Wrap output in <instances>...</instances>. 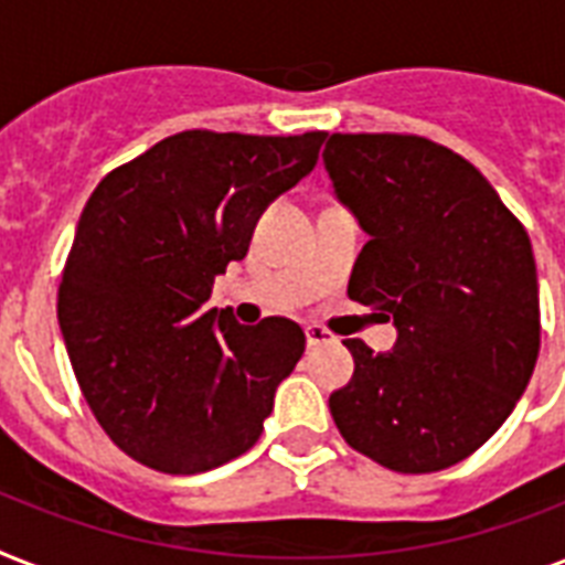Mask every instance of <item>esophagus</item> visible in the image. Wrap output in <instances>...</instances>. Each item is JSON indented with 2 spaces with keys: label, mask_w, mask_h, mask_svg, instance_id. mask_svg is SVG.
<instances>
[{
  "label": "esophagus",
  "mask_w": 565,
  "mask_h": 565,
  "mask_svg": "<svg viewBox=\"0 0 565 565\" xmlns=\"http://www.w3.org/2000/svg\"><path fill=\"white\" fill-rule=\"evenodd\" d=\"M305 337H308V345L334 343V334H331V331H326L322 326H308L305 328Z\"/></svg>",
  "instance_id": "esophagus-1"
}]
</instances>
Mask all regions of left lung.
Instances as JSON below:
<instances>
[{"mask_svg": "<svg viewBox=\"0 0 565 565\" xmlns=\"http://www.w3.org/2000/svg\"><path fill=\"white\" fill-rule=\"evenodd\" d=\"M340 202L370 234L349 296L393 319L375 354L345 340L352 381L328 398L343 439L402 475L475 455L525 393L540 354L531 237L492 184L419 135H331Z\"/></svg>", "mask_w": 565, "mask_h": 565, "instance_id": "left-lung-1", "label": "left lung"}]
</instances>
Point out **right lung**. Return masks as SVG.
<instances>
[{
    "label": "right lung",
    "instance_id": "add662e5",
    "mask_svg": "<svg viewBox=\"0 0 565 565\" xmlns=\"http://www.w3.org/2000/svg\"><path fill=\"white\" fill-rule=\"evenodd\" d=\"M322 140L193 128L110 170L84 204L57 322L84 402L137 463L207 472L260 437L305 331L284 317L239 326L207 299Z\"/></svg>",
    "mask_w": 565,
    "mask_h": 565
}]
</instances>
